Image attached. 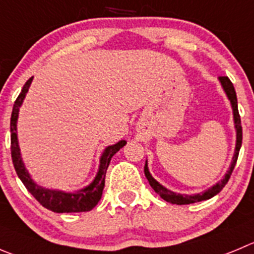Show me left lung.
Masks as SVG:
<instances>
[{
  "label": "left lung",
  "mask_w": 254,
  "mask_h": 254,
  "mask_svg": "<svg viewBox=\"0 0 254 254\" xmlns=\"http://www.w3.org/2000/svg\"><path fill=\"white\" fill-rule=\"evenodd\" d=\"M219 81L223 86V90L226 91L227 96H228L229 101H231L232 109H233V118H234V125H236V131H237V143H236V150H234L233 159H232V164L229 167L228 172L226 173L224 178L220 182H218L215 186H213L212 188H209L208 190L203 191V193L199 194H193V195H187V194H179L174 193V191L169 190L165 187H163L162 184L158 183V182L151 177V174L149 173L148 164L145 163V167H144V173H145V177L148 179L149 184H150L151 188L159 194L164 200L172 203V204H178V205H183V204H190V203H196V202H202V200H207V199L212 198V196L217 195L223 187L228 183L229 178H231L232 172H233L234 167H236L237 159H238V154L239 149L242 146V125H241V116H239L238 113V103H237V95L236 90H234L233 84L231 82V80L227 76H219Z\"/></svg>",
  "instance_id": "1"
}]
</instances>
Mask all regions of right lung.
Masks as SVG:
<instances>
[{"mask_svg": "<svg viewBox=\"0 0 254 254\" xmlns=\"http://www.w3.org/2000/svg\"><path fill=\"white\" fill-rule=\"evenodd\" d=\"M32 79L34 77H30L26 81V84L23 85L20 95H18L15 104H13L12 114H11V124H9V127H11V156H12V163L16 173H17L18 178L21 179L23 186L26 187V189L35 196V199H36L42 207L56 213L89 212V210H91L95 205L98 204L101 195H103V189L104 186H105L106 170H108L109 164H110L111 158L114 156V154L118 153L127 144V141L120 140L119 143L108 146L104 150L103 155H101L99 172L96 174V177H95L94 181H92V183H90L85 188L79 189L75 193H65L63 190L46 189L44 187L36 184L32 181V178L30 177L28 172L26 170L25 165H23L17 140L18 111H20V106L22 105L23 99H25L26 94H27L28 87H30L31 82H32Z\"/></svg>", "mask_w": 254, "mask_h": 254, "instance_id": "right-lung-1", "label": "right lung"}]
</instances>
